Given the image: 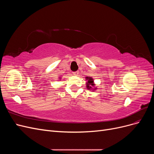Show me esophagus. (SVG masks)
<instances>
[{
  "label": "esophagus",
  "instance_id": "esophagus-1",
  "mask_svg": "<svg viewBox=\"0 0 154 154\" xmlns=\"http://www.w3.org/2000/svg\"><path fill=\"white\" fill-rule=\"evenodd\" d=\"M78 73H79V72H78V71H74V72H72V74H74V75H75V76H77L78 74Z\"/></svg>",
  "mask_w": 154,
  "mask_h": 154
}]
</instances>
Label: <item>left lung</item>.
I'll return each mask as SVG.
<instances>
[{"mask_svg":"<svg viewBox=\"0 0 154 154\" xmlns=\"http://www.w3.org/2000/svg\"><path fill=\"white\" fill-rule=\"evenodd\" d=\"M87 80H88V83H87V87L88 88H91V87L90 86L91 85H94V84H93V80H92V78H88V77H87L86 78Z\"/></svg>","mask_w":154,"mask_h":154,"instance_id":"left-lung-1","label":"left lung"}]
</instances>
